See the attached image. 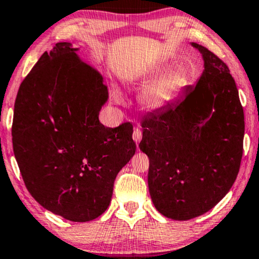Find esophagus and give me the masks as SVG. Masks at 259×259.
Masks as SVG:
<instances>
[{
	"instance_id": "esophagus-1",
	"label": "esophagus",
	"mask_w": 259,
	"mask_h": 259,
	"mask_svg": "<svg viewBox=\"0 0 259 259\" xmlns=\"http://www.w3.org/2000/svg\"><path fill=\"white\" fill-rule=\"evenodd\" d=\"M141 138H143V132H141V130L134 128V131H133V140L138 144V143H140Z\"/></svg>"
}]
</instances>
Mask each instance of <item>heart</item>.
<instances>
[{"mask_svg":"<svg viewBox=\"0 0 259 259\" xmlns=\"http://www.w3.org/2000/svg\"><path fill=\"white\" fill-rule=\"evenodd\" d=\"M161 70L162 69L159 67H152L143 73L140 79L150 80L151 77L158 75ZM183 81L182 75L178 73H168L152 81L145 87L143 94H141V101L144 106L150 109L162 108L173 100L177 92L183 86ZM113 99L119 102L121 100V97L118 92H113Z\"/></svg>","mask_w":259,"mask_h":259,"instance_id":"1","label":"heart"}]
</instances>
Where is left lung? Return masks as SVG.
I'll return each mask as SVG.
<instances>
[{
  "label": "left lung",
  "instance_id": "obj_1",
  "mask_svg": "<svg viewBox=\"0 0 259 259\" xmlns=\"http://www.w3.org/2000/svg\"><path fill=\"white\" fill-rule=\"evenodd\" d=\"M196 86L177 104L147 114L139 147L150 159L148 189L157 210L175 221L210 211L231 189L243 157L244 111L229 67L207 48Z\"/></svg>",
  "mask_w": 259,
  "mask_h": 259
}]
</instances>
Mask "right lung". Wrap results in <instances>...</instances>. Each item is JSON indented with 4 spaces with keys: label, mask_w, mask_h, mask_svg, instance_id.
Listing matches in <instances>:
<instances>
[{
    "label": "right lung",
    "mask_w": 259,
    "mask_h": 259,
    "mask_svg": "<svg viewBox=\"0 0 259 259\" xmlns=\"http://www.w3.org/2000/svg\"><path fill=\"white\" fill-rule=\"evenodd\" d=\"M76 48L45 52L17 92L13 148L27 190L48 211L90 222L107 210L120 169L136 153L133 125L99 121L108 98L97 70Z\"/></svg>",
    "instance_id": "add662e5"
}]
</instances>
